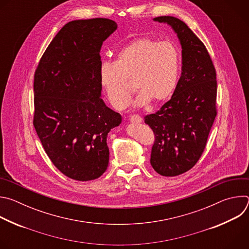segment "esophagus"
I'll return each mask as SVG.
<instances>
[{
  "label": "esophagus",
  "instance_id": "34e87169",
  "mask_svg": "<svg viewBox=\"0 0 249 249\" xmlns=\"http://www.w3.org/2000/svg\"><path fill=\"white\" fill-rule=\"evenodd\" d=\"M130 122L131 123H135V124H138V123H141L142 121H143V119H142V117L140 116V115H138V114H134V115H132L131 117H130Z\"/></svg>",
  "mask_w": 249,
  "mask_h": 249
}]
</instances>
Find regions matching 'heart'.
<instances>
[{
  "mask_svg": "<svg viewBox=\"0 0 249 249\" xmlns=\"http://www.w3.org/2000/svg\"><path fill=\"white\" fill-rule=\"evenodd\" d=\"M179 71V53L172 43L141 37L125 45L113 63L101 65L99 81L110 104L122 110L134 90L124 78L134 81L139 90L133 103L135 107H144L151 100L161 102L171 96L178 83Z\"/></svg>",
  "mask_w": 249,
  "mask_h": 249,
  "instance_id": "heart-1",
  "label": "heart"
}]
</instances>
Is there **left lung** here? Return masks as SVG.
<instances>
[{
	"instance_id": "8db88e82",
	"label": "left lung",
	"mask_w": 249,
	"mask_h": 249,
	"mask_svg": "<svg viewBox=\"0 0 249 249\" xmlns=\"http://www.w3.org/2000/svg\"><path fill=\"white\" fill-rule=\"evenodd\" d=\"M176 33L182 48V73L171 98L145 117L155 134L151 164L162 176L192 168L203 154L217 116L216 70L194 32L174 17H158Z\"/></svg>"
}]
</instances>
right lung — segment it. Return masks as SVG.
Masks as SVG:
<instances>
[{"instance_id":"right-lung-1","label":"right lung","mask_w":249,"mask_h":249,"mask_svg":"<svg viewBox=\"0 0 249 249\" xmlns=\"http://www.w3.org/2000/svg\"><path fill=\"white\" fill-rule=\"evenodd\" d=\"M116 29L108 18L68 22L35 71V131L53 164L75 180L96 179L107 169V135L122 121L102 100L99 81V52Z\"/></svg>"}]
</instances>
